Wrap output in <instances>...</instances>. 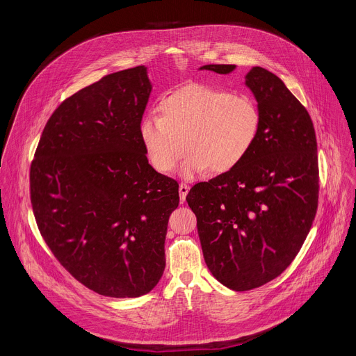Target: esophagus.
<instances>
[{
	"mask_svg": "<svg viewBox=\"0 0 356 356\" xmlns=\"http://www.w3.org/2000/svg\"><path fill=\"white\" fill-rule=\"evenodd\" d=\"M188 190H190V187H188L187 184H184V183H180V184H179V194H180V200H181V201L186 200V195H187Z\"/></svg>",
	"mask_w": 356,
	"mask_h": 356,
	"instance_id": "obj_1",
	"label": "esophagus"
}]
</instances>
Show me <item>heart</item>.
<instances>
[{"mask_svg": "<svg viewBox=\"0 0 356 356\" xmlns=\"http://www.w3.org/2000/svg\"><path fill=\"white\" fill-rule=\"evenodd\" d=\"M259 128L261 114L252 98L190 84L162 101L161 115L142 118L139 138L147 162L162 175L176 168L187 147L180 175L193 179L210 168L217 173L236 168L255 145Z\"/></svg>", "mask_w": 356, "mask_h": 356, "instance_id": "heart-1", "label": "heart"}]
</instances>
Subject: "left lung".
Returning a JSON list of instances; mask_svg holds the SVG:
<instances>
[{"label":"left lung","instance_id":"1","mask_svg":"<svg viewBox=\"0 0 356 356\" xmlns=\"http://www.w3.org/2000/svg\"><path fill=\"white\" fill-rule=\"evenodd\" d=\"M235 65L200 70L229 74ZM261 114L258 139L232 170L197 183L186 200L204 261L235 291L259 287L293 262L318 204L317 139L307 110L264 67L245 76Z\"/></svg>","mask_w":356,"mask_h":356}]
</instances>
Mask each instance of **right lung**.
Instances as JSON below:
<instances>
[{
  "mask_svg": "<svg viewBox=\"0 0 356 356\" xmlns=\"http://www.w3.org/2000/svg\"><path fill=\"white\" fill-rule=\"evenodd\" d=\"M147 69L81 88L49 118L31 166V201L56 259L92 291L117 298L154 289L179 184L147 162L139 124Z\"/></svg>",
  "mask_w": 356,
  "mask_h": 356,
  "instance_id": "right-lung-1",
  "label": "right lung"
}]
</instances>
